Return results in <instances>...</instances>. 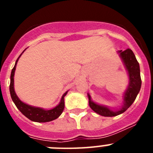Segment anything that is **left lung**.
I'll return each instance as SVG.
<instances>
[{"label":"left lung","mask_w":153,"mask_h":153,"mask_svg":"<svg viewBox=\"0 0 153 153\" xmlns=\"http://www.w3.org/2000/svg\"><path fill=\"white\" fill-rule=\"evenodd\" d=\"M118 53L121 58L129 76V85L123 93V102L119 109H113L107 106L100 105L92 100L91 97L87 93L89 99V105L95 113L103 117H116L126 110L133 103L138 93L141 88L142 80L140 77V64L136 60V56L130 49L126 51H119Z\"/></svg>","instance_id":"8db88e82"}]
</instances>
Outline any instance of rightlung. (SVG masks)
Listing matches in <instances>:
<instances>
[{
	"label": "right lung",
	"instance_id": "right-lung-1",
	"mask_svg": "<svg viewBox=\"0 0 153 153\" xmlns=\"http://www.w3.org/2000/svg\"><path fill=\"white\" fill-rule=\"evenodd\" d=\"M26 51V49L24 50L22 52H24ZM21 53L19 57L17 58V60H16L15 65L13 68L12 69L11 74H10V93L11 96L12 100L14 102L17 109L23 113V114L30 120L31 121L33 122H37V123H46V122H50L52 120H54L57 119L58 117H60L61 113H63V109H64V97L67 95V92L62 96L60 102H59L57 106H55L54 108H53L51 109H44L43 108L40 107H36V106H30L27 103H24V102L18 98V97L16 94L15 91H14V83H13V76H14V72L16 70V66H17V61H18L19 58L21 57L22 55Z\"/></svg>",
	"mask_w": 153,
	"mask_h": 153
}]
</instances>
